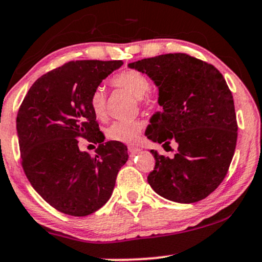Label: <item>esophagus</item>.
Listing matches in <instances>:
<instances>
[{
    "mask_svg": "<svg viewBox=\"0 0 262 262\" xmlns=\"http://www.w3.org/2000/svg\"><path fill=\"white\" fill-rule=\"evenodd\" d=\"M140 151H141L140 148L137 147V146H129L128 147V152H129V155L132 156V157H133V156H135V155H138Z\"/></svg>",
    "mask_w": 262,
    "mask_h": 262,
    "instance_id": "esophagus-1",
    "label": "esophagus"
}]
</instances>
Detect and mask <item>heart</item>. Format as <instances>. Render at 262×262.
<instances>
[{
  "label": "heart",
  "instance_id": "1",
  "mask_svg": "<svg viewBox=\"0 0 262 262\" xmlns=\"http://www.w3.org/2000/svg\"><path fill=\"white\" fill-rule=\"evenodd\" d=\"M111 83L115 87L125 89L139 100H141L151 89V83L146 75L138 70H133V69L118 72L112 77ZM89 106L95 117L100 118V120L105 118L106 116V93L104 89L99 87L93 91L91 98H89ZM141 129L142 123L138 120L116 121L106 129V137L112 141L132 144V142L137 141Z\"/></svg>",
  "mask_w": 262,
  "mask_h": 262
}]
</instances>
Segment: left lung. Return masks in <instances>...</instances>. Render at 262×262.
I'll use <instances>...</instances> for the list:
<instances>
[{"mask_svg": "<svg viewBox=\"0 0 262 262\" xmlns=\"http://www.w3.org/2000/svg\"><path fill=\"white\" fill-rule=\"evenodd\" d=\"M158 88L162 111L151 117L146 137L169 146L174 157L151 150L155 169L147 181L156 193L178 203L203 200L226 177L237 144L232 93L217 69L184 53L128 64Z\"/></svg>", "mask_w": 262, "mask_h": 262, "instance_id": "8db88e82", "label": "left lung"}]
</instances>
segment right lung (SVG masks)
Wrapping results in <instances>:
<instances>
[{"label": "right lung", "mask_w": 262, "mask_h": 262, "mask_svg": "<svg viewBox=\"0 0 262 262\" xmlns=\"http://www.w3.org/2000/svg\"><path fill=\"white\" fill-rule=\"evenodd\" d=\"M122 60H78L39 77L16 116L21 164L36 192L53 208L85 216L110 200L116 178L128 161L127 146L104 142L89 98ZM78 137L99 143L93 158Z\"/></svg>", "instance_id": "1"}]
</instances>
